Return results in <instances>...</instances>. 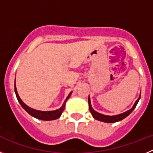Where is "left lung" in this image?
Wrapping results in <instances>:
<instances>
[{"label": "left lung", "mask_w": 153, "mask_h": 153, "mask_svg": "<svg viewBox=\"0 0 153 153\" xmlns=\"http://www.w3.org/2000/svg\"><path fill=\"white\" fill-rule=\"evenodd\" d=\"M140 95H141V94H140ZM140 97L137 99V100L135 102L134 105L132 106V107L130 109H129V110H127V111L124 112V113H120V114H118V115H114V116H108V115H104V114H102V113H98V112L95 111V110L93 109V107H92L90 96H89V97H88L89 109H90V113H91L92 116H93V118L95 119V120H99V121H101V122L108 123L119 122V121H121V120H123V119H125L126 117H128V116H129V115L130 114L132 111H133V109L136 108L138 102H139V100H140Z\"/></svg>", "instance_id": "8db88e82"}]
</instances>
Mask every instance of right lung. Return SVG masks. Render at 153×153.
Returning a JSON list of instances; mask_svg holds the SVG:
<instances>
[{"mask_svg":"<svg viewBox=\"0 0 153 153\" xmlns=\"http://www.w3.org/2000/svg\"><path fill=\"white\" fill-rule=\"evenodd\" d=\"M15 82H16V78H15ZM14 91H15V94H16V97H17V100H18V102H20V104L21 105L23 109H24L27 113H29L30 116H32V117H35V118L36 119H38V120H44V121L54 120L59 118V117L61 116L63 110H64L66 102H67V100L70 98L71 94H72V92H70V93H69L68 97H67V99L65 100L64 102H63V105H62V106L60 108V109H56V110H53V111H41V110H37V109H33V108H30V106H28L27 105H26V104L24 103V102L21 100V99L20 98L18 93H17V87H16V83H14Z\"/></svg>","mask_w":153,"mask_h":153,"instance_id":"right-lung-1","label":"right lung"}]
</instances>
